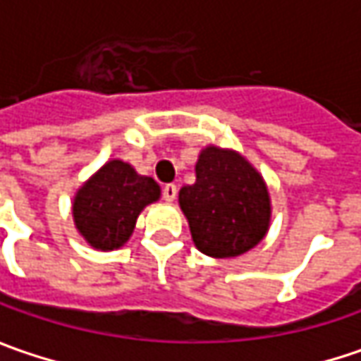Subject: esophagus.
Masks as SVG:
<instances>
[{"mask_svg":"<svg viewBox=\"0 0 361 361\" xmlns=\"http://www.w3.org/2000/svg\"><path fill=\"white\" fill-rule=\"evenodd\" d=\"M176 190H178V188H176V185H173V183H171V185H164V187H162V197H164V201L173 202L174 199H176Z\"/></svg>","mask_w":361,"mask_h":361,"instance_id":"obj_1","label":"esophagus"}]
</instances>
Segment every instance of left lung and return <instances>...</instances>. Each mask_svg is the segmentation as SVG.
<instances>
[{"mask_svg": "<svg viewBox=\"0 0 361 361\" xmlns=\"http://www.w3.org/2000/svg\"><path fill=\"white\" fill-rule=\"evenodd\" d=\"M195 185L178 192L197 249L215 259L253 249L269 231L271 199L257 169L239 152L219 146L202 148Z\"/></svg>", "mask_w": 361, "mask_h": 361, "instance_id": "obj_1", "label": "left lung"}]
</instances>
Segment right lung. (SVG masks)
Here are the masks:
<instances>
[{"label":"right lung","mask_w":361,"mask_h":361,"mask_svg":"<svg viewBox=\"0 0 361 361\" xmlns=\"http://www.w3.org/2000/svg\"><path fill=\"white\" fill-rule=\"evenodd\" d=\"M159 199L154 178L138 174L124 160H108L78 188L72 204L74 225L94 249H120L130 239L142 209Z\"/></svg>","instance_id":"add662e5"}]
</instances>
